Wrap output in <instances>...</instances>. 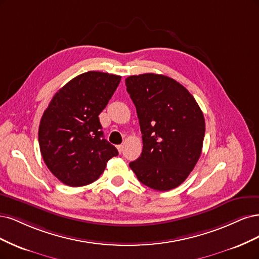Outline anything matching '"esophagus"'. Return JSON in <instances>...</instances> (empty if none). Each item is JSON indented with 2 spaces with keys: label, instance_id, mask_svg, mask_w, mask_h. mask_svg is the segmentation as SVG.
Here are the masks:
<instances>
[{
  "label": "esophagus",
  "instance_id": "34e87169",
  "mask_svg": "<svg viewBox=\"0 0 259 259\" xmlns=\"http://www.w3.org/2000/svg\"><path fill=\"white\" fill-rule=\"evenodd\" d=\"M117 149H118L119 153H122V151H123V145H122V144L117 145Z\"/></svg>",
  "mask_w": 259,
  "mask_h": 259
}]
</instances>
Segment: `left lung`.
<instances>
[{
  "instance_id": "obj_1",
  "label": "left lung",
  "mask_w": 259,
  "mask_h": 259,
  "mask_svg": "<svg viewBox=\"0 0 259 259\" xmlns=\"http://www.w3.org/2000/svg\"><path fill=\"white\" fill-rule=\"evenodd\" d=\"M126 86L143 140V151L130 168L149 188L165 191L180 186L201 155L202 111L184 86L164 75H132Z\"/></svg>"
}]
</instances>
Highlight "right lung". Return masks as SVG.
Wrapping results in <instances>:
<instances>
[{
	"mask_svg": "<svg viewBox=\"0 0 259 259\" xmlns=\"http://www.w3.org/2000/svg\"><path fill=\"white\" fill-rule=\"evenodd\" d=\"M121 77L89 71L71 79L53 97L38 128L41 157L63 184L79 187L99 179L116 147L103 138L99 115Z\"/></svg>",
	"mask_w": 259,
	"mask_h": 259,
	"instance_id": "add662e5",
	"label": "right lung"
}]
</instances>
